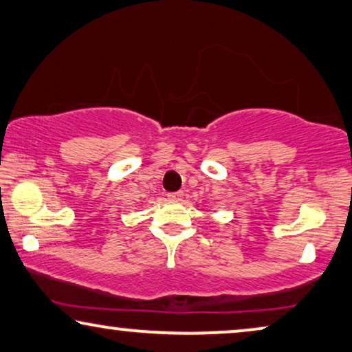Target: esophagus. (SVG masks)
<instances>
[{"mask_svg": "<svg viewBox=\"0 0 352 352\" xmlns=\"http://www.w3.org/2000/svg\"><path fill=\"white\" fill-rule=\"evenodd\" d=\"M167 199H169V201H172V202H180L183 199V192L182 191L169 192V194H167Z\"/></svg>", "mask_w": 352, "mask_h": 352, "instance_id": "obj_1", "label": "esophagus"}]
</instances>
